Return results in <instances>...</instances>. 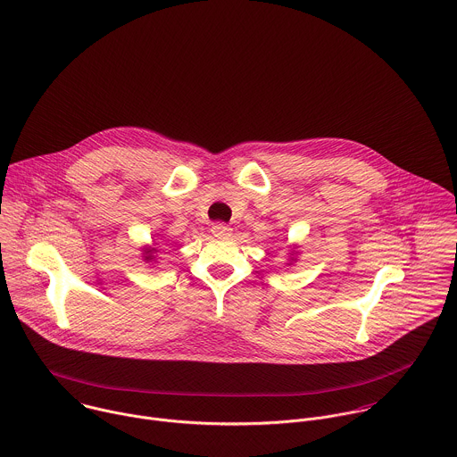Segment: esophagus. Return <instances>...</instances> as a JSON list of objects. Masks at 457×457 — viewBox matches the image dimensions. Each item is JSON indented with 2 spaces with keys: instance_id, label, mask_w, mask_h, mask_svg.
<instances>
[{
  "instance_id": "1",
  "label": "esophagus",
  "mask_w": 457,
  "mask_h": 457,
  "mask_svg": "<svg viewBox=\"0 0 457 457\" xmlns=\"http://www.w3.org/2000/svg\"><path fill=\"white\" fill-rule=\"evenodd\" d=\"M212 233L217 238H228V237H231V228L222 224V222H217V224L212 226Z\"/></svg>"
}]
</instances>
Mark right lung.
Listing matches in <instances>:
<instances>
[{
  "mask_svg": "<svg viewBox=\"0 0 457 457\" xmlns=\"http://www.w3.org/2000/svg\"><path fill=\"white\" fill-rule=\"evenodd\" d=\"M154 253H156L154 247H145V249H144V260H145V262H153V260H154V256H153Z\"/></svg>",
  "mask_w": 457,
  "mask_h": 457,
  "instance_id": "obj_1",
  "label": "right lung"
}]
</instances>
